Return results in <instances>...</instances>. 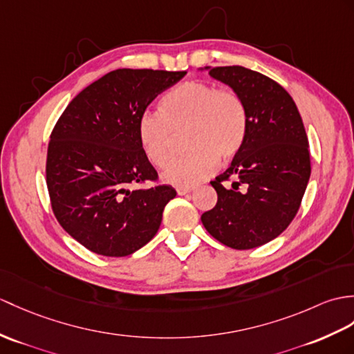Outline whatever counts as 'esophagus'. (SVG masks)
Masks as SVG:
<instances>
[{
  "instance_id": "34e87169",
  "label": "esophagus",
  "mask_w": 354,
  "mask_h": 354,
  "mask_svg": "<svg viewBox=\"0 0 354 354\" xmlns=\"http://www.w3.org/2000/svg\"><path fill=\"white\" fill-rule=\"evenodd\" d=\"M194 190L193 187H179V188H176V193L179 194V196H184V194H187V193H192Z\"/></svg>"
}]
</instances>
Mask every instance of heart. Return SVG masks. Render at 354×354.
I'll return each mask as SVG.
<instances>
[{"label": "heart", "instance_id": "obj_1", "mask_svg": "<svg viewBox=\"0 0 354 354\" xmlns=\"http://www.w3.org/2000/svg\"><path fill=\"white\" fill-rule=\"evenodd\" d=\"M160 110L140 116L137 136L146 158L164 169L174 158L175 136L188 133L190 153L170 164L164 174L169 184H199L214 174L218 158L229 161L241 151L248 134V109L235 90L185 81L161 97Z\"/></svg>", "mask_w": 354, "mask_h": 354}]
</instances>
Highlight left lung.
I'll return each instance as SVG.
<instances>
[{
	"label": "left lung",
	"mask_w": 354,
	"mask_h": 354,
	"mask_svg": "<svg viewBox=\"0 0 354 354\" xmlns=\"http://www.w3.org/2000/svg\"><path fill=\"white\" fill-rule=\"evenodd\" d=\"M232 87L248 109V134L231 166L211 180L216 207L205 229L221 244L248 250L281 235L297 214L310 176L308 136L286 90L243 66L208 68Z\"/></svg>",
	"instance_id": "obj_1"
}]
</instances>
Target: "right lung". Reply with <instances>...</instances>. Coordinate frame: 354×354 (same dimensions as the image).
<instances>
[{
	"mask_svg": "<svg viewBox=\"0 0 354 354\" xmlns=\"http://www.w3.org/2000/svg\"><path fill=\"white\" fill-rule=\"evenodd\" d=\"M185 73L109 72L73 97L57 120L46 153L49 201L60 226L90 252L128 257L157 234L176 192L158 184L137 125L147 105Z\"/></svg>",
	"mask_w": 354,
	"mask_h": 354,
	"instance_id": "right-lung-1",
	"label": "right lung"
}]
</instances>
